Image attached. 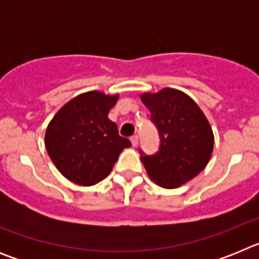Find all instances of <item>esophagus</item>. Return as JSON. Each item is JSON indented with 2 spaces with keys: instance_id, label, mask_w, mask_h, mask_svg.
Returning <instances> with one entry per match:
<instances>
[{
  "instance_id": "1",
  "label": "esophagus",
  "mask_w": 259,
  "mask_h": 259,
  "mask_svg": "<svg viewBox=\"0 0 259 259\" xmlns=\"http://www.w3.org/2000/svg\"><path fill=\"white\" fill-rule=\"evenodd\" d=\"M131 143L132 146H137V144H139V136H137V135H134V136L131 137Z\"/></svg>"
}]
</instances>
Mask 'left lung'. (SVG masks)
<instances>
[{"label": "left lung", "instance_id": "left-lung-1", "mask_svg": "<svg viewBox=\"0 0 259 259\" xmlns=\"http://www.w3.org/2000/svg\"><path fill=\"white\" fill-rule=\"evenodd\" d=\"M159 135L154 154L139 150L150 179L163 188H178L206 167L214 136L206 116L189 96L178 89L141 96Z\"/></svg>", "mask_w": 259, "mask_h": 259}]
</instances>
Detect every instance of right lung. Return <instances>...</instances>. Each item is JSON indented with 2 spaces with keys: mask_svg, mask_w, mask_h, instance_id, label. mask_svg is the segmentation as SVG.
<instances>
[{
  "mask_svg": "<svg viewBox=\"0 0 259 259\" xmlns=\"http://www.w3.org/2000/svg\"><path fill=\"white\" fill-rule=\"evenodd\" d=\"M118 96L87 92L72 98L49 123L45 146L61 174L79 185L101 182L131 141L119 136L109 111Z\"/></svg>",
  "mask_w": 259,
  "mask_h": 259,
  "instance_id": "right-lung-1",
  "label": "right lung"
}]
</instances>
